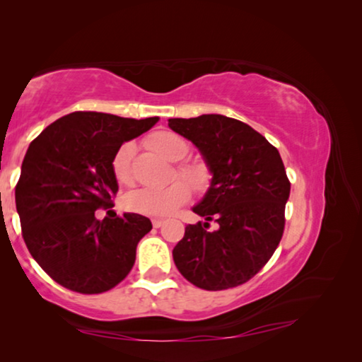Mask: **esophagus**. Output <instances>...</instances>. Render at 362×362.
<instances>
[{"label":"esophagus","mask_w":362,"mask_h":362,"mask_svg":"<svg viewBox=\"0 0 362 362\" xmlns=\"http://www.w3.org/2000/svg\"><path fill=\"white\" fill-rule=\"evenodd\" d=\"M151 223H153V226H155V228H159V226H163L164 220L163 218H153Z\"/></svg>","instance_id":"1"}]
</instances>
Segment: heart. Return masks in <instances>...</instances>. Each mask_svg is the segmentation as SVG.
<instances>
[{
	"instance_id": "b5f03b06",
	"label": "heart",
	"mask_w": 362,
	"mask_h": 362,
	"mask_svg": "<svg viewBox=\"0 0 362 362\" xmlns=\"http://www.w3.org/2000/svg\"><path fill=\"white\" fill-rule=\"evenodd\" d=\"M146 145L158 155L166 158L168 161H179L175 164L177 175L187 180L194 192L203 193L211 187L212 170L209 164L201 161V159H183L189 153V144L179 134L173 131H159L148 137ZM132 158L134 144L131 142L122 144L112 158L113 177L122 187H129L134 183ZM186 182L185 180H175L163 188L134 189L122 198V206L127 211L142 214V216L168 217L188 203L192 189L187 185L189 182Z\"/></svg>"
}]
</instances>
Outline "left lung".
Here are the masks:
<instances>
[{"label":"left lung","mask_w":362,"mask_h":362,"mask_svg":"<svg viewBox=\"0 0 362 362\" xmlns=\"http://www.w3.org/2000/svg\"><path fill=\"white\" fill-rule=\"evenodd\" d=\"M169 127L198 146L212 170L211 188L193 212L173 257L182 276L199 289L223 291L254 278L284 233L291 182L283 159L262 134L223 115L173 118ZM209 221L218 223L209 230Z\"/></svg>","instance_id":"8db88e82"}]
</instances>
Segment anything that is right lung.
<instances>
[{
    "label": "right lung",
    "mask_w": 362,
    "mask_h": 362,
    "mask_svg": "<svg viewBox=\"0 0 362 362\" xmlns=\"http://www.w3.org/2000/svg\"><path fill=\"white\" fill-rule=\"evenodd\" d=\"M156 121L73 112L30 144L16 207L30 254L60 286L102 293L129 274L137 244L151 230L150 218L115 214L99 220L95 211L113 207L118 193L112 173L116 150Z\"/></svg>",
    "instance_id": "1"
}]
</instances>
